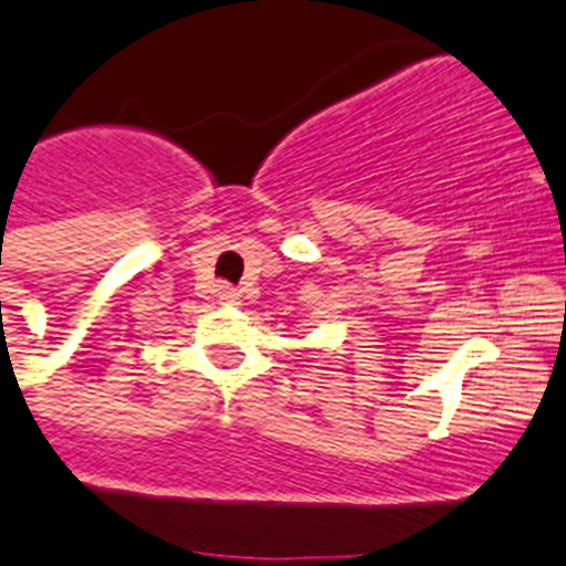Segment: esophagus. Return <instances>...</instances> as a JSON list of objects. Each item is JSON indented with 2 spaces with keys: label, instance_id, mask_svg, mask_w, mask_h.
Wrapping results in <instances>:
<instances>
[{
  "label": "esophagus",
  "instance_id": "obj_1",
  "mask_svg": "<svg viewBox=\"0 0 566 566\" xmlns=\"http://www.w3.org/2000/svg\"><path fill=\"white\" fill-rule=\"evenodd\" d=\"M220 295H223V301H229V304H231V301H237V293H234V290H231V287L220 290Z\"/></svg>",
  "mask_w": 566,
  "mask_h": 566
}]
</instances>
